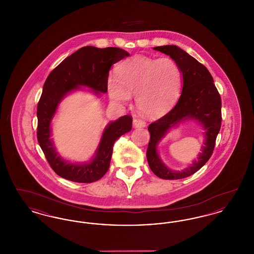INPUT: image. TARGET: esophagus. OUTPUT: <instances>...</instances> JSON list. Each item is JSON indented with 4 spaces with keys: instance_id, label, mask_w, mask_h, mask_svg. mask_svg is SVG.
<instances>
[{
    "instance_id": "esophagus-1",
    "label": "esophagus",
    "mask_w": 254,
    "mask_h": 254,
    "mask_svg": "<svg viewBox=\"0 0 254 254\" xmlns=\"http://www.w3.org/2000/svg\"><path fill=\"white\" fill-rule=\"evenodd\" d=\"M133 127L135 128L144 127H145V123L143 120H141V119H134L133 120Z\"/></svg>"
}]
</instances>
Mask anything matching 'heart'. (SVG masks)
I'll list each match as a JSON object with an SVG mask.
<instances>
[{"label": "heart", "instance_id": "obj_1", "mask_svg": "<svg viewBox=\"0 0 254 254\" xmlns=\"http://www.w3.org/2000/svg\"><path fill=\"white\" fill-rule=\"evenodd\" d=\"M116 78L109 76L107 90L115 105H126L135 94L139 111L147 117L164 113L179 93L182 72L173 59H154L135 55L120 63L116 67Z\"/></svg>", "mask_w": 254, "mask_h": 254}]
</instances>
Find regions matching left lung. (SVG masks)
Segmentation results:
<instances>
[{
  "instance_id": "obj_1",
  "label": "left lung",
  "mask_w": 254,
  "mask_h": 254,
  "mask_svg": "<svg viewBox=\"0 0 254 254\" xmlns=\"http://www.w3.org/2000/svg\"><path fill=\"white\" fill-rule=\"evenodd\" d=\"M169 55L179 65L183 79L181 95L169 112L147 127L150 140L146 150L147 163L152 172L165 180H178L192 175L212 155L221 127V97L213 84V78L205 65L177 46L153 48ZM192 120L204 129V145L192 164L181 171L167 167L158 155L157 145L166 133L184 121Z\"/></svg>"
}]
</instances>
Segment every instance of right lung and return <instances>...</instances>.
Wrapping results in <instances>:
<instances>
[{"label": "right lung", "mask_w": 254, "mask_h": 254, "mask_svg": "<svg viewBox=\"0 0 254 254\" xmlns=\"http://www.w3.org/2000/svg\"><path fill=\"white\" fill-rule=\"evenodd\" d=\"M127 56V51L118 48L84 47L63 61L46 80L37 107V138L50 167L61 177L77 183L100 180L109 170L115 141L131 130L132 118L128 115L109 123L94 155L84 163L62 157L51 138V123L61 102L76 90H85V87L97 97L107 93L111 65Z\"/></svg>", "instance_id": "right-lung-1"}]
</instances>
